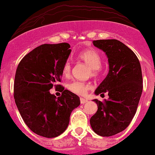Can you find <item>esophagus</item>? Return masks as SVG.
<instances>
[{
	"label": "esophagus",
	"mask_w": 155,
	"mask_h": 155,
	"mask_svg": "<svg viewBox=\"0 0 155 155\" xmlns=\"http://www.w3.org/2000/svg\"><path fill=\"white\" fill-rule=\"evenodd\" d=\"M88 100H86V99H84V98H81L80 99V102H81V104H86V103H88Z\"/></svg>",
	"instance_id": "esophagus-1"
}]
</instances>
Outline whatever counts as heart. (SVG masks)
<instances>
[{
  "label": "heart",
  "instance_id": "heart-1",
  "mask_svg": "<svg viewBox=\"0 0 155 155\" xmlns=\"http://www.w3.org/2000/svg\"><path fill=\"white\" fill-rule=\"evenodd\" d=\"M78 58L86 63L88 67L92 69V74L93 76L98 75L100 71L102 59L100 53L96 50L87 49L81 51L78 54ZM71 65L69 61H67L63 65V74L64 76H68L71 74ZM67 88L71 92L79 95V96H84L87 93L88 89H90V84L88 83L81 82L79 81H73L67 84Z\"/></svg>",
  "mask_w": 155,
  "mask_h": 155
}]
</instances>
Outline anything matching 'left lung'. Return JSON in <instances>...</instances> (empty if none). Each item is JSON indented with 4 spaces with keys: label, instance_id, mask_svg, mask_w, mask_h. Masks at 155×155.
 Here are the masks:
<instances>
[{
    "label": "left lung",
    "instance_id": "left-lung-1",
    "mask_svg": "<svg viewBox=\"0 0 155 155\" xmlns=\"http://www.w3.org/2000/svg\"><path fill=\"white\" fill-rule=\"evenodd\" d=\"M108 58L109 72L95 91L96 95L108 93L91 117L92 130L101 137H111L129 126L137 112L143 90L142 71L136 54L125 44L115 39L93 41Z\"/></svg>",
    "mask_w": 155,
    "mask_h": 155
}]
</instances>
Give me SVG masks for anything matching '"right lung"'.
<instances>
[{
    "label": "right lung",
    "mask_w": 155,
    "mask_h": 155,
    "mask_svg": "<svg viewBox=\"0 0 155 155\" xmlns=\"http://www.w3.org/2000/svg\"><path fill=\"white\" fill-rule=\"evenodd\" d=\"M68 43L45 44L26 55L18 63L14 82V99L29 129L47 138L59 136L67 129L73 110L80 98L60 84L63 67L71 52ZM61 88L56 98L49 90Z\"/></svg>",
    "instance_id": "add662e5"
}]
</instances>
